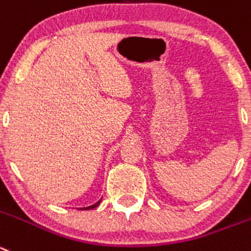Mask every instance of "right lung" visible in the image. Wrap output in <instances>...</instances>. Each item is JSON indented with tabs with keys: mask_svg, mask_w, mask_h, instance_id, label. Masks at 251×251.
<instances>
[{
	"mask_svg": "<svg viewBox=\"0 0 251 251\" xmlns=\"http://www.w3.org/2000/svg\"><path fill=\"white\" fill-rule=\"evenodd\" d=\"M100 204V201H99V202H97V203H95V204H93V205H90V207H86V208H81V210H86V209H93V208H95V207H98V205H99Z\"/></svg>",
	"mask_w": 251,
	"mask_h": 251,
	"instance_id": "1",
	"label": "right lung"
}]
</instances>
